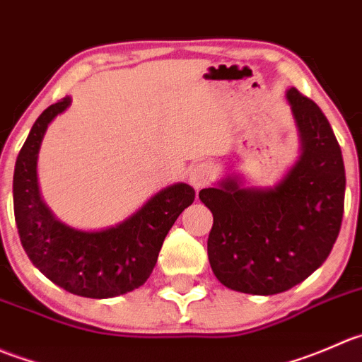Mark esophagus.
<instances>
[{
	"instance_id": "1",
	"label": "esophagus",
	"mask_w": 362,
	"mask_h": 362,
	"mask_svg": "<svg viewBox=\"0 0 362 362\" xmlns=\"http://www.w3.org/2000/svg\"><path fill=\"white\" fill-rule=\"evenodd\" d=\"M188 180H189V185H192L195 189L204 188V186H207L211 181H213V167L206 162L199 163V165H195L192 170H189Z\"/></svg>"
}]
</instances>
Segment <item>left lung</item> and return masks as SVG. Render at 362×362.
Wrapping results in <instances>:
<instances>
[{
	"label": "left lung",
	"mask_w": 362,
	"mask_h": 362,
	"mask_svg": "<svg viewBox=\"0 0 362 362\" xmlns=\"http://www.w3.org/2000/svg\"><path fill=\"white\" fill-rule=\"evenodd\" d=\"M287 102L299 156L274 186H246L227 174L199 199L213 213L211 269L221 285L253 296L288 291L317 271L339 234L345 202L341 149L327 117L296 88Z\"/></svg>",
	"instance_id": "left-lung-1"
}]
</instances>
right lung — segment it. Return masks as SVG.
I'll return each mask as SVG.
<instances>
[{"mask_svg": "<svg viewBox=\"0 0 362 362\" xmlns=\"http://www.w3.org/2000/svg\"><path fill=\"white\" fill-rule=\"evenodd\" d=\"M64 96L38 116L13 170V213L23 248L52 284L82 298L109 299L146 284L177 216L193 202L195 189L174 182L156 192L123 221L82 230L56 218L38 186V153L49 124L70 107Z\"/></svg>", "mask_w": 362, "mask_h": 362, "instance_id": "right-lung-1", "label": "right lung"}]
</instances>
